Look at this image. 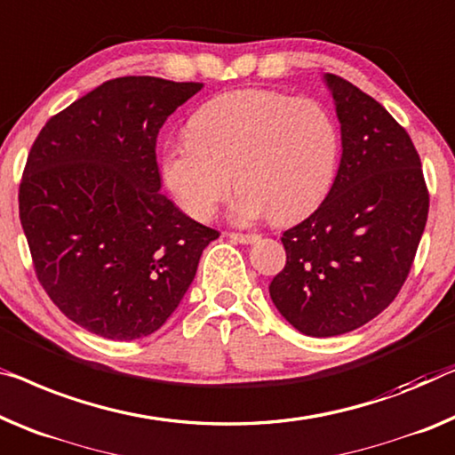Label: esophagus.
Returning a JSON list of instances; mask_svg holds the SVG:
<instances>
[{
  "label": "esophagus",
  "instance_id": "34e87169",
  "mask_svg": "<svg viewBox=\"0 0 455 455\" xmlns=\"http://www.w3.org/2000/svg\"><path fill=\"white\" fill-rule=\"evenodd\" d=\"M227 236L230 241L243 243V245H251V243L259 241V235H253V233H228Z\"/></svg>",
  "mask_w": 455,
  "mask_h": 455
}]
</instances>
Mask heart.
Segmentation results:
<instances>
[{"instance_id": "heart-1", "label": "heart", "mask_w": 455, "mask_h": 455, "mask_svg": "<svg viewBox=\"0 0 455 455\" xmlns=\"http://www.w3.org/2000/svg\"><path fill=\"white\" fill-rule=\"evenodd\" d=\"M339 148L337 122L321 101L249 87L216 96L194 114L189 137L163 148L161 178L196 220H208L236 181L235 220L271 214L283 225L324 200Z\"/></svg>"}]
</instances>
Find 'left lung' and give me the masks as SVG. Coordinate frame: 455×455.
Wrapping results in <instances>:
<instances>
[{"instance_id":"1","label":"left lung","mask_w":455,"mask_h":455,"mask_svg":"<svg viewBox=\"0 0 455 455\" xmlns=\"http://www.w3.org/2000/svg\"><path fill=\"white\" fill-rule=\"evenodd\" d=\"M341 124L327 198L282 236L286 266L269 283L280 315L308 337L349 333L401 292L429 212L421 159L382 104L324 76Z\"/></svg>"}]
</instances>
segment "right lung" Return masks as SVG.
Instances as JSON below:
<instances>
[{
  "label": "right lung",
  "mask_w": 455,
  "mask_h": 455,
  "mask_svg": "<svg viewBox=\"0 0 455 455\" xmlns=\"http://www.w3.org/2000/svg\"><path fill=\"white\" fill-rule=\"evenodd\" d=\"M202 84L118 77L52 116L20 184L34 269L60 313L114 341L157 331L219 230L163 196L157 134Z\"/></svg>",
  "instance_id": "1"
}]
</instances>
